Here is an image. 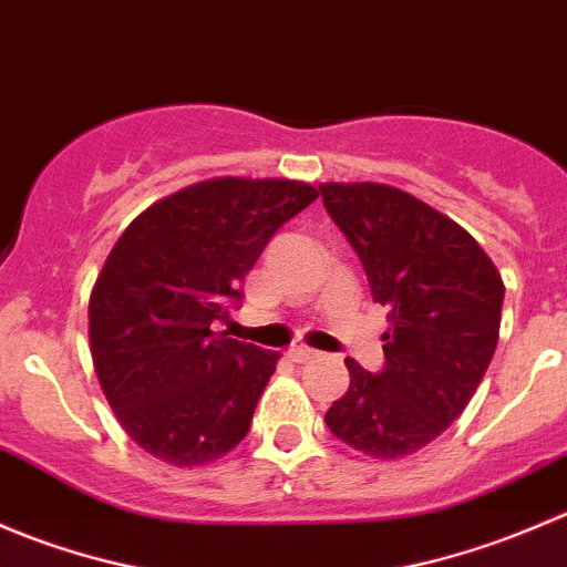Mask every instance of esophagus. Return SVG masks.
Listing matches in <instances>:
<instances>
[{"label": "esophagus", "instance_id": "esophagus-1", "mask_svg": "<svg viewBox=\"0 0 567 567\" xmlns=\"http://www.w3.org/2000/svg\"><path fill=\"white\" fill-rule=\"evenodd\" d=\"M288 357L293 359L296 364H307V362H316V359H320V353H318V351H312V348L296 346V348H290Z\"/></svg>", "mask_w": 567, "mask_h": 567}]
</instances>
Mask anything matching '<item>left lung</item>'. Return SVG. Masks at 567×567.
Here are the masks:
<instances>
[{
	"label": "left lung",
	"mask_w": 567,
	"mask_h": 567,
	"mask_svg": "<svg viewBox=\"0 0 567 567\" xmlns=\"http://www.w3.org/2000/svg\"><path fill=\"white\" fill-rule=\"evenodd\" d=\"M318 192L392 326L379 373L346 359L351 384L326 425L359 453L403 458L447 431L477 392L499 340L505 285L461 225L400 188L323 183Z\"/></svg>",
	"instance_id": "left-lung-1"
}]
</instances>
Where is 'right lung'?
<instances>
[{
    "label": "right lung",
    "mask_w": 567,
    "mask_h": 567,
    "mask_svg": "<svg viewBox=\"0 0 567 567\" xmlns=\"http://www.w3.org/2000/svg\"><path fill=\"white\" fill-rule=\"evenodd\" d=\"M318 197L299 181L214 177L142 210L90 296V351L131 439L173 466L230 453L279 362L214 331L274 233Z\"/></svg>",
    "instance_id": "add662e5"
}]
</instances>
